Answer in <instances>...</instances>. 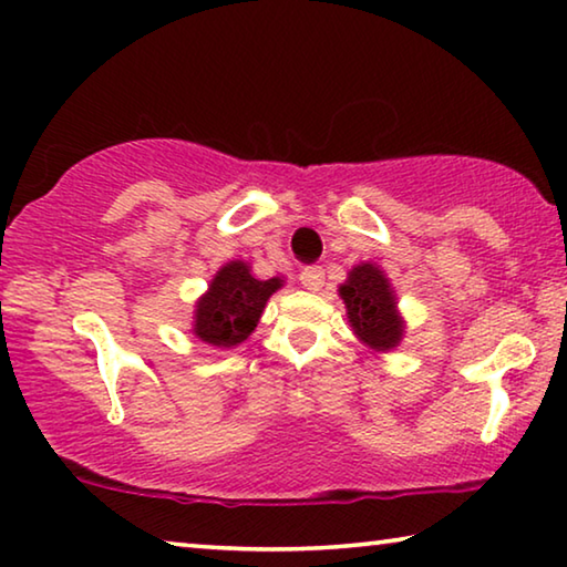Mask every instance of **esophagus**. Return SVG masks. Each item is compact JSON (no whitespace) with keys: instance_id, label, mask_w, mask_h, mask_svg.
<instances>
[{"instance_id":"1","label":"esophagus","mask_w":567,"mask_h":567,"mask_svg":"<svg viewBox=\"0 0 567 567\" xmlns=\"http://www.w3.org/2000/svg\"><path fill=\"white\" fill-rule=\"evenodd\" d=\"M300 282H302V287H307V290L318 292L320 287L324 285V270H322L320 265H310V267H305V270L300 272Z\"/></svg>"}]
</instances>
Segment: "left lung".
<instances>
[{
	"label": "left lung",
	"mask_w": 567,
	"mask_h": 567,
	"mask_svg": "<svg viewBox=\"0 0 567 567\" xmlns=\"http://www.w3.org/2000/svg\"><path fill=\"white\" fill-rule=\"evenodd\" d=\"M340 295L348 305V318L354 334L375 350L395 348L402 338V320L395 312L388 277L375 265H358L350 272L348 282L340 287Z\"/></svg>",
	"instance_id": "obj_1"
}]
</instances>
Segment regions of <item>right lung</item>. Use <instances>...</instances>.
<instances>
[{
  "instance_id": "right-lung-1",
  "label": "right lung",
  "mask_w": 567,
  "mask_h": 567,
  "mask_svg": "<svg viewBox=\"0 0 567 567\" xmlns=\"http://www.w3.org/2000/svg\"><path fill=\"white\" fill-rule=\"evenodd\" d=\"M282 280H255L245 262H229L197 302L195 334L217 348H233L257 328L265 302Z\"/></svg>"
}]
</instances>
